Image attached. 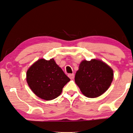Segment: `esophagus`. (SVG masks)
Segmentation results:
<instances>
[{"label": "esophagus", "instance_id": "esophagus-1", "mask_svg": "<svg viewBox=\"0 0 133 133\" xmlns=\"http://www.w3.org/2000/svg\"><path fill=\"white\" fill-rule=\"evenodd\" d=\"M68 77L71 79H74V74H68Z\"/></svg>", "mask_w": 133, "mask_h": 133}]
</instances>
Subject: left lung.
Returning a JSON list of instances; mask_svg holds the SVG:
<instances>
[{
	"mask_svg": "<svg viewBox=\"0 0 133 133\" xmlns=\"http://www.w3.org/2000/svg\"><path fill=\"white\" fill-rule=\"evenodd\" d=\"M113 79V71L108 65L98 59L84 60L75 76V82L85 96L95 98L105 93Z\"/></svg>",
	"mask_w": 133,
	"mask_h": 133,
	"instance_id": "1",
	"label": "left lung"
}]
</instances>
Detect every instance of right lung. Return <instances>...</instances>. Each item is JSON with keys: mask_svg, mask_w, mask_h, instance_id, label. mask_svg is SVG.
<instances>
[{"mask_svg": "<svg viewBox=\"0 0 133 133\" xmlns=\"http://www.w3.org/2000/svg\"><path fill=\"white\" fill-rule=\"evenodd\" d=\"M26 81L31 90L39 98L51 100L60 95L70 79L54 59H40L26 72Z\"/></svg>", "mask_w": 133, "mask_h": 133, "instance_id": "right-lung-1", "label": "right lung"}]
</instances>
